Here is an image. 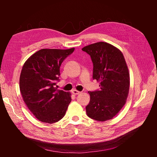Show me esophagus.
Returning <instances> with one entry per match:
<instances>
[{"label":"esophagus","instance_id":"1","mask_svg":"<svg viewBox=\"0 0 157 157\" xmlns=\"http://www.w3.org/2000/svg\"><path fill=\"white\" fill-rule=\"evenodd\" d=\"M74 95H78V94H79V93H80V92L79 91H78V90H72V92H71Z\"/></svg>","mask_w":157,"mask_h":157}]
</instances>
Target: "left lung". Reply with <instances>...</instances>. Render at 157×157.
Returning a JSON list of instances; mask_svg holds the SVG:
<instances>
[{
	"mask_svg": "<svg viewBox=\"0 0 157 157\" xmlns=\"http://www.w3.org/2000/svg\"><path fill=\"white\" fill-rule=\"evenodd\" d=\"M82 51L90 56L93 79L100 82V90L88 92L90 101L86 106L90 118L98 121L111 119L125 104L129 89V74L122 52L114 46L99 42Z\"/></svg>",
	"mask_w": 157,
	"mask_h": 157,
	"instance_id": "8db88e82",
	"label": "left lung"
}]
</instances>
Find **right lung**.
Instances as JSON below:
<instances>
[{"label": "right lung", "instance_id": "right-lung-1", "mask_svg": "<svg viewBox=\"0 0 157 157\" xmlns=\"http://www.w3.org/2000/svg\"><path fill=\"white\" fill-rule=\"evenodd\" d=\"M72 48L41 49L35 52L23 65L19 78L23 100L39 121L54 123L65 116L71 94L57 90L60 67L74 51Z\"/></svg>", "mask_w": 157, "mask_h": 157}]
</instances>
